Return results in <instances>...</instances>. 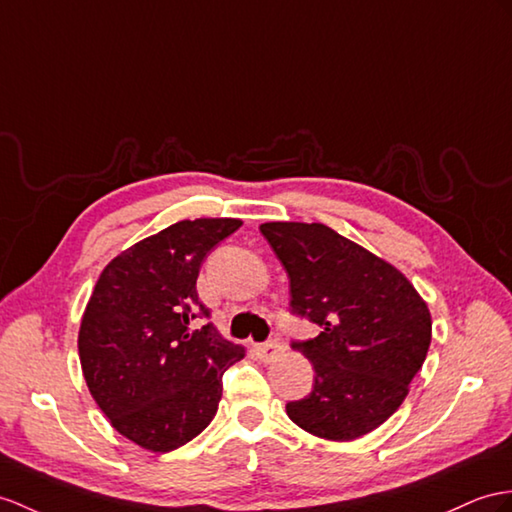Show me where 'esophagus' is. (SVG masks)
<instances>
[{"instance_id": "1", "label": "esophagus", "mask_w": 512, "mask_h": 512, "mask_svg": "<svg viewBox=\"0 0 512 512\" xmlns=\"http://www.w3.org/2000/svg\"><path fill=\"white\" fill-rule=\"evenodd\" d=\"M282 343L280 341H267V343H263V345H258L256 347V352H258V358L263 360V363H271V360H276L280 354H282Z\"/></svg>"}]
</instances>
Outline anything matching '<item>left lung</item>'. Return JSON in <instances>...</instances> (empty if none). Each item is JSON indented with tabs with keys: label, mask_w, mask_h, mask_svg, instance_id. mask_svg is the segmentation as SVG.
I'll return each mask as SVG.
<instances>
[{
	"label": "left lung",
	"mask_w": 512,
	"mask_h": 512,
	"mask_svg": "<svg viewBox=\"0 0 512 512\" xmlns=\"http://www.w3.org/2000/svg\"><path fill=\"white\" fill-rule=\"evenodd\" d=\"M260 232L289 273L293 313L321 328L293 343L313 365L315 384L286 404V415L328 441L376 430L404 404L428 356V304L389 260L323 223L269 221Z\"/></svg>",
	"instance_id": "left-lung-1"
}]
</instances>
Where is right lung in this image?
Listing matches in <instances>:
<instances>
[{
  "instance_id": "1",
  "label": "right lung",
  "mask_w": 512,
  "mask_h": 512,
  "mask_svg": "<svg viewBox=\"0 0 512 512\" xmlns=\"http://www.w3.org/2000/svg\"><path fill=\"white\" fill-rule=\"evenodd\" d=\"M243 226L232 217L184 219L130 245L99 273L84 308L78 352L86 386L110 426L147 452L178 450L221 402V378L245 356L197 297L204 256Z\"/></svg>"
}]
</instances>
